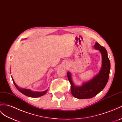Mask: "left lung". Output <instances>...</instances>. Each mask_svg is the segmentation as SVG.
Masks as SVG:
<instances>
[{
	"mask_svg": "<svg viewBox=\"0 0 122 122\" xmlns=\"http://www.w3.org/2000/svg\"><path fill=\"white\" fill-rule=\"evenodd\" d=\"M94 47L99 50L102 57V68L97 75L91 80L83 83L81 86H77L74 84L71 73H67L68 79L71 86V94L77 98L86 99L93 97L104 89L108 81L110 70V62L107 51L105 47L97 42H96Z\"/></svg>",
	"mask_w": 122,
	"mask_h": 122,
	"instance_id": "obj_1",
	"label": "left lung"
}]
</instances>
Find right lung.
Wrapping results in <instances>:
<instances>
[{"label": "right lung", "instance_id": "1", "mask_svg": "<svg viewBox=\"0 0 122 122\" xmlns=\"http://www.w3.org/2000/svg\"><path fill=\"white\" fill-rule=\"evenodd\" d=\"M12 80H13L14 85L15 86H16L17 89L20 92H21V93L23 94H24L25 95H26L27 96H29V97H40L44 95L47 92L48 90H46L45 91H43V92H33V91H31V90L29 89L20 88L19 87L16 85V84L15 83L13 78L12 77Z\"/></svg>", "mask_w": 122, "mask_h": 122}]
</instances>
